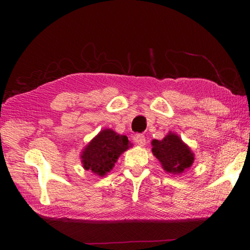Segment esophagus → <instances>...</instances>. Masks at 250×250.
Here are the masks:
<instances>
[{"instance_id":"obj_1","label":"esophagus","mask_w":250,"mask_h":250,"mask_svg":"<svg viewBox=\"0 0 250 250\" xmlns=\"http://www.w3.org/2000/svg\"><path fill=\"white\" fill-rule=\"evenodd\" d=\"M134 142L137 143L138 146H146V138H145V135H143V134H137L134 137Z\"/></svg>"}]
</instances>
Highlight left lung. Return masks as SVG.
<instances>
[{
  "label": "left lung",
  "mask_w": 250,
  "mask_h": 250,
  "mask_svg": "<svg viewBox=\"0 0 250 250\" xmlns=\"http://www.w3.org/2000/svg\"><path fill=\"white\" fill-rule=\"evenodd\" d=\"M152 153L160 161L163 170L173 175H181L193 166L195 155L179 134L170 131L162 140L153 139Z\"/></svg>",
  "instance_id": "8db88e82"
}]
</instances>
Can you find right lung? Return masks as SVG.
I'll return each instance as SVG.
<instances>
[{"mask_svg":"<svg viewBox=\"0 0 250 250\" xmlns=\"http://www.w3.org/2000/svg\"><path fill=\"white\" fill-rule=\"evenodd\" d=\"M130 146L126 135L109 128L101 130L82 151L80 160L83 167L103 177L112 170L119 156Z\"/></svg>","mask_w":250,"mask_h":250,"instance_id":"add662e5","label":"right lung"}]
</instances>
